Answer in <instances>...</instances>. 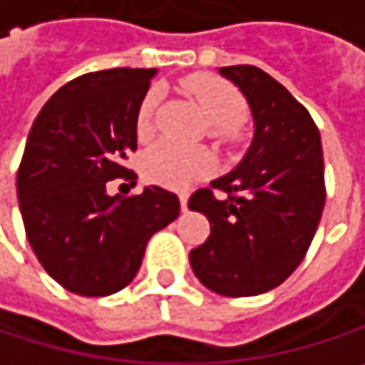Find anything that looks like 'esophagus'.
Masks as SVG:
<instances>
[{"instance_id":"34e87169","label":"esophagus","mask_w":365,"mask_h":365,"mask_svg":"<svg viewBox=\"0 0 365 365\" xmlns=\"http://www.w3.org/2000/svg\"><path fill=\"white\" fill-rule=\"evenodd\" d=\"M180 205H182V211H187V194H180Z\"/></svg>"}]
</instances>
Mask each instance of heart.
<instances>
[{
	"label": "heart",
	"mask_w": 365,
	"mask_h": 365,
	"mask_svg": "<svg viewBox=\"0 0 365 365\" xmlns=\"http://www.w3.org/2000/svg\"><path fill=\"white\" fill-rule=\"evenodd\" d=\"M182 87L200 104L205 115L211 120V135L223 144H236L240 140L238 125L247 116V102L242 93L232 83L219 79L215 75L196 73L187 75ZM163 91L160 87H150L140 102L135 131L140 140H148L154 133V118L160 104ZM215 160L211 152L205 148H187L178 142L163 140L146 152L142 160V173L152 183L165 187H185L213 173Z\"/></svg>",
	"instance_id": "1"
}]
</instances>
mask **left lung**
Masks as SVG:
<instances>
[{"mask_svg":"<svg viewBox=\"0 0 365 365\" xmlns=\"http://www.w3.org/2000/svg\"><path fill=\"white\" fill-rule=\"evenodd\" d=\"M219 73L247 96L255 138L232 173L190 196L187 207L211 223L190 263L217 294L255 297L280 286L314 240L326 202L322 140L307 108L265 71L238 64Z\"/></svg>","mask_w":365,"mask_h":365,"instance_id":"obj_1","label":"left lung"}]
</instances>
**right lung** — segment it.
<instances>
[{
    "instance_id": "1",
    "label": "right lung",
    "mask_w": 365,
    "mask_h": 365,
    "mask_svg": "<svg viewBox=\"0 0 365 365\" xmlns=\"http://www.w3.org/2000/svg\"><path fill=\"white\" fill-rule=\"evenodd\" d=\"M154 68H108L60 87L37 115L16 175L29 245L66 290L106 297L135 278L154 232L180 215V198L158 185L108 196L106 183L135 173V118Z\"/></svg>"
}]
</instances>
